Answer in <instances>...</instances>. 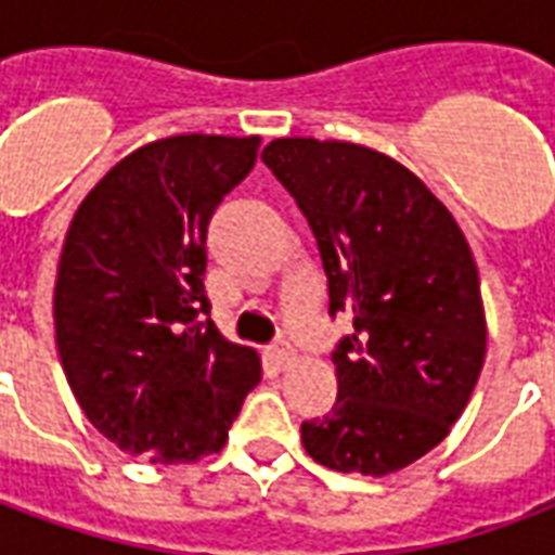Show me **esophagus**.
Returning <instances> with one entry per match:
<instances>
[{"instance_id": "34e87169", "label": "esophagus", "mask_w": 555, "mask_h": 555, "mask_svg": "<svg viewBox=\"0 0 555 555\" xmlns=\"http://www.w3.org/2000/svg\"><path fill=\"white\" fill-rule=\"evenodd\" d=\"M270 357H273L276 365H288V362L294 360V348H291V341L279 338L276 345H270Z\"/></svg>"}]
</instances>
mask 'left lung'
I'll return each mask as SVG.
<instances>
[{"instance_id":"1","label":"left lung","mask_w":555,"mask_h":555,"mask_svg":"<svg viewBox=\"0 0 555 555\" xmlns=\"http://www.w3.org/2000/svg\"><path fill=\"white\" fill-rule=\"evenodd\" d=\"M264 166L309 219L330 314L338 396L302 422L306 452L338 473L386 476L449 434L485 362V312L464 231L416 175L350 142L276 139Z\"/></svg>"}]
</instances>
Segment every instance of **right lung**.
Listing matches in <instances>:
<instances>
[{
	"label": "right lung",
	"instance_id": "add662e5",
	"mask_svg": "<svg viewBox=\"0 0 555 555\" xmlns=\"http://www.w3.org/2000/svg\"><path fill=\"white\" fill-rule=\"evenodd\" d=\"M258 137H169L106 171L74 214L55 279V345L79 408L151 464L219 452L261 380L207 318V222L253 171Z\"/></svg>",
	"mask_w": 555,
	"mask_h": 555
}]
</instances>
